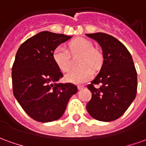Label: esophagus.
<instances>
[{"mask_svg":"<svg viewBox=\"0 0 146 146\" xmlns=\"http://www.w3.org/2000/svg\"><path fill=\"white\" fill-rule=\"evenodd\" d=\"M85 88V86H77V89L79 90H82V89H84Z\"/></svg>","mask_w":146,"mask_h":146,"instance_id":"obj_1","label":"esophagus"}]
</instances>
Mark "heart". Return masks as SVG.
Segmentation results:
<instances>
[{"mask_svg":"<svg viewBox=\"0 0 146 146\" xmlns=\"http://www.w3.org/2000/svg\"><path fill=\"white\" fill-rule=\"evenodd\" d=\"M71 54H82L79 69H73L66 73L65 81L73 84H81L90 81L93 77L91 68L97 69L101 67L103 56L98 50L94 48L93 43L85 38H77L69 43ZM69 52L68 49L59 45L52 52V59L61 72H66L69 69Z\"/></svg>","mask_w":146,"mask_h":146,"instance_id":"b5f03b06","label":"heart"}]
</instances>
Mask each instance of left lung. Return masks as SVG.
Instances as JSON below:
<instances>
[{
  "label": "left lung",
  "instance_id": "obj_1",
  "mask_svg": "<svg viewBox=\"0 0 146 146\" xmlns=\"http://www.w3.org/2000/svg\"><path fill=\"white\" fill-rule=\"evenodd\" d=\"M97 40L103 54L102 69L88 89L92 98L86 110L92 117L102 121L119 118L135 99L137 76L131 54L113 36L104 33L86 34ZM100 84L99 87L95 85Z\"/></svg>",
  "mask_w": 146,
  "mask_h": 146
}]
</instances>
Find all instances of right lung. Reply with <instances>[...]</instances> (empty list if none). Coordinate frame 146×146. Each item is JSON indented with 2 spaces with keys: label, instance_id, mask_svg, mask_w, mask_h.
Masks as SVG:
<instances>
[{
  "label": "right lung",
  "instance_id": "obj_1",
  "mask_svg": "<svg viewBox=\"0 0 146 146\" xmlns=\"http://www.w3.org/2000/svg\"><path fill=\"white\" fill-rule=\"evenodd\" d=\"M71 36L43 31L19 47L12 68L13 90L24 111L40 122L61 117L69 98L77 94L72 83H57L63 74L52 59V52Z\"/></svg>",
  "mask_w": 146,
  "mask_h": 146
}]
</instances>
